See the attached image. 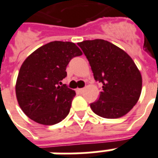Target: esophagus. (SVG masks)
<instances>
[{
    "mask_svg": "<svg viewBox=\"0 0 158 158\" xmlns=\"http://www.w3.org/2000/svg\"><path fill=\"white\" fill-rule=\"evenodd\" d=\"M84 91H85V89H77V92H79L80 94L84 93Z\"/></svg>",
    "mask_w": 158,
    "mask_h": 158,
    "instance_id": "esophagus-1",
    "label": "esophagus"
}]
</instances>
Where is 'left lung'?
Returning a JSON list of instances; mask_svg holds the SVG:
<instances>
[{"instance_id":"8db88e82","label":"left lung","mask_w":158,"mask_h":158,"mask_svg":"<svg viewBox=\"0 0 158 158\" xmlns=\"http://www.w3.org/2000/svg\"><path fill=\"white\" fill-rule=\"evenodd\" d=\"M78 45L88 59L95 81L102 84L99 99L90 104L92 110L107 119L127 114L138 101L142 85L132 58L103 39L86 40Z\"/></svg>"}]
</instances>
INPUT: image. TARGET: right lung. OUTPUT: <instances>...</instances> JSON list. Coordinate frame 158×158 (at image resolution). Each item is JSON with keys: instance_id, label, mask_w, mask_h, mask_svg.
Listing matches in <instances>:
<instances>
[{"instance_id": "add662e5", "label": "right lung", "mask_w": 158, "mask_h": 158, "mask_svg": "<svg viewBox=\"0 0 158 158\" xmlns=\"http://www.w3.org/2000/svg\"><path fill=\"white\" fill-rule=\"evenodd\" d=\"M80 55L82 52L73 43L54 41L26 58L18 73L16 94L20 107L30 119L50 126L69 115L75 92L61 85V80L67 76L70 60Z\"/></svg>"}]
</instances>
